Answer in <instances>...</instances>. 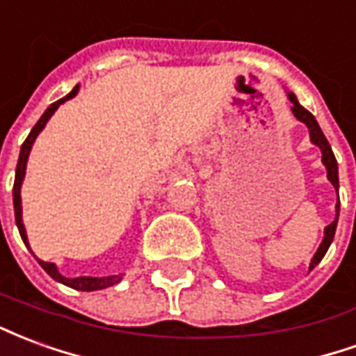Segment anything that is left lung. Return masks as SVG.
Returning <instances> with one entry per match:
<instances>
[{"mask_svg": "<svg viewBox=\"0 0 356 356\" xmlns=\"http://www.w3.org/2000/svg\"><path fill=\"white\" fill-rule=\"evenodd\" d=\"M288 99L293 102V106H291V112H293V116L298 118L299 122H303V124L309 127V133H311V140H313L316 147L322 150V162L326 165V170H328V179L330 183L334 185V188H339V179H337V162H336V156L332 152V147H330V143L326 140L324 137V133H322L321 125L316 124V120L314 116L305 110L301 104L298 102V97L293 93H288ZM337 216H339V200H337ZM337 216L336 219L332 221V223L326 227V231H324V240H322L321 248L316 250V254H314L313 261H311V267L309 268H314V265H318L321 259L324 257V254L328 252L330 244H332V240H334V234H336V227H337Z\"/></svg>", "mask_w": 356, "mask_h": 356, "instance_id": "1", "label": "left lung"}]
</instances>
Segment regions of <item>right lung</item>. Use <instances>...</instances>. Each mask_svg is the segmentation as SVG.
I'll return each mask as SVG.
<instances>
[{
	"mask_svg": "<svg viewBox=\"0 0 356 356\" xmlns=\"http://www.w3.org/2000/svg\"><path fill=\"white\" fill-rule=\"evenodd\" d=\"M78 93V86L70 91V93L66 95L65 99H60V101L53 102L49 108L43 112V116L38 120V124L32 127V131L26 137V140L22 143V147H20V156H19V163H17V173H15V185H13V204H15V219H17V227H19V232L22 240H24V244L28 246V238H26V231H24V225H22V208H20V185H22V179H24V173H26V162H28V154H30V148L34 145L35 137H38V133L42 131L45 124H47V120L53 116V112L58 108V104H63L68 99H72L74 95ZM40 265H42L45 270H47V275L53 276L55 280L58 282L66 284V286H70L74 290H83V291H93V290H102V288H108V286H114L116 282H120V276H108V278H95V276H78V278H66L57 270L55 267V263H47L42 261V259H38Z\"/></svg>",
	"mask_w": 356,
	"mask_h": 356,
	"instance_id": "obj_1",
	"label": "right lung"
}]
</instances>
